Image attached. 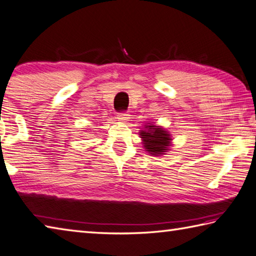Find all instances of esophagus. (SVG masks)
<instances>
[{"instance_id":"1","label":"esophagus","mask_w":256,"mask_h":256,"mask_svg":"<svg viewBox=\"0 0 256 256\" xmlns=\"http://www.w3.org/2000/svg\"><path fill=\"white\" fill-rule=\"evenodd\" d=\"M117 118H118L119 122H129V119H130V114H128L127 112H120V114H117Z\"/></svg>"}]
</instances>
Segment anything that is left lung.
<instances>
[{"mask_svg": "<svg viewBox=\"0 0 256 256\" xmlns=\"http://www.w3.org/2000/svg\"><path fill=\"white\" fill-rule=\"evenodd\" d=\"M139 137L142 138L144 150L150 156L165 155L172 146L170 132L152 122L144 124V129L139 130Z\"/></svg>", "mask_w": 256, "mask_h": 256, "instance_id": "left-lung-1", "label": "left lung"}]
</instances>
